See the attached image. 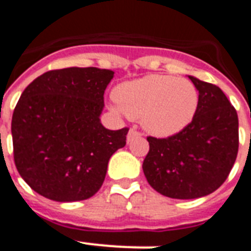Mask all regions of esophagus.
<instances>
[{"label": "esophagus", "mask_w": 251, "mask_h": 251, "mask_svg": "<svg viewBox=\"0 0 251 251\" xmlns=\"http://www.w3.org/2000/svg\"><path fill=\"white\" fill-rule=\"evenodd\" d=\"M142 135V132H139L136 129H130L129 130V134H127V140H131L134 139V138H136V136H140Z\"/></svg>", "instance_id": "34e87169"}]
</instances>
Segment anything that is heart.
I'll use <instances>...</instances> for the list:
<instances>
[{
	"label": "heart",
	"mask_w": 251,
	"mask_h": 251,
	"mask_svg": "<svg viewBox=\"0 0 251 251\" xmlns=\"http://www.w3.org/2000/svg\"><path fill=\"white\" fill-rule=\"evenodd\" d=\"M119 113L140 119L147 131L168 136L182 131L199 109V91L192 81L150 75L120 83L113 91Z\"/></svg>",
	"instance_id": "heart-1"
}]
</instances>
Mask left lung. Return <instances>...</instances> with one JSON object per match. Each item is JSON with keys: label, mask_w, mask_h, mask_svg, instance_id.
Returning a JSON list of instances; mask_svg holds the SVG:
<instances>
[{"label": "left lung", "mask_w": 251, "mask_h": 251, "mask_svg": "<svg viewBox=\"0 0 251 251\" xmlns=\"http://www.w3.org/2000/svg\"><path fill=\"white\" fill-rule=\"evenodd\" d=\"M199 90V109L182 131L168 138L147 136V180L170 199L191 200L217 191L231 173L238 152V117L226 94L189 76Z\"/></svg>", "instance_id": "8db88e82"}]
</instances>
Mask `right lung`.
I'll list each match as a JSON object with an SVG mask.
<instances>
[{"instance_id": "obj_1", "label": "right lung", "mask_w": 251, "mask_h": 251, "mask_svg": "<svg viewBox=\"0 0 251 251\" xmlns=\"http://www.w3.org/2000/svg\"><path fill=\"white\" fill-rule=\"evenodd\" d=\"M109 69H54L25 87L11 121L14 161L38 195L59 202L90 199L100 189L108 161L125 147L129 129L100 124Z\"/></svg>"}]
</instances>
